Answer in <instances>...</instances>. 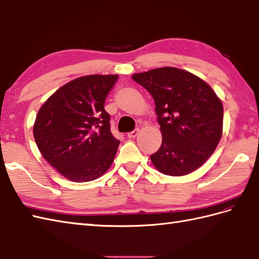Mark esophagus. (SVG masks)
Wrapping results in <instances>:
<instances>
[{
  "instance_id": "34e87169",
  "label": "esophagus",
  "mask_w": 259,
  "mask_h": 259,
  "mask_svg": "<svg viewBox=\"0 0 259 259\" xmlns=\"http://www.w3.org/2000/svg\"><path fill=\"white\" fill-rule=\"evenodd\" d=\"M138 133H139V129H135L134 131H131V133H129V134H128V138H130V139H135L136 137H137V135H138Z\"/></svg>"
}]
</instances>
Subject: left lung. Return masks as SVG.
Here are the masks:
<instances>
[{"mask_svg":"<svg viewBox=\"0 0 259 259\" xmlns=\"http://www.w3.org/2000/svg\"><path fill=\"white\" fill-rule=\"evenodd\" d=\"M133 79L155 100L162 142L150 156L159 171L188 175L205 163L223 134L224 108L210 85L172 67L136 73Z\"/></svg>","mask_w":259,"mask_h":259,"instance_id":"obj_1","label":"left lung"}]
</instances>
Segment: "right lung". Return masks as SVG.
<instances>
[{"mask_svg":"<svg viewBox=\"0 0 259 259\" xmlns=\"http://www.w3.org/2000/svg\"><path fill=\"white\" fill-rule=\"evenodd\" d=\"M117 74H92L68 82L40 108L33 126L38 150L63 177L95 180L113 162L120 141L110 130L104 102Z\"/></svg>","mask_w":259,"mask_h":259,"instance_id":"obj_1","label":"right lung"}]
</instances>
